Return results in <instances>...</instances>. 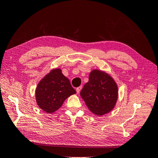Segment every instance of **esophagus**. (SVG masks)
I'll list each match as a JSON object with an SVG mask.
<instances>
[{
  "label": "esophagus",
  "mask_w": 158,
  "mask_h": 158,
  "mask_svg": "<svg viewBox=\"0 0 158 158\" xmlns=\"http://www.w3.org/2000/svg\"><path fill=\"white\" fill-rule=\"evenodd\" d=\"M81 89H82V86H81L78 87V88H76V93H77V94H79L80 93Z\"/></svg>",
  "instance_id": "1"
}]
</instances>
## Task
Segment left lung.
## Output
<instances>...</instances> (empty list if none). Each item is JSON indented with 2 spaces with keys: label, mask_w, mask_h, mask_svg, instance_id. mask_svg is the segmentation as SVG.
Wrapping results in <instances>:
<instances>
[{
  "label": "left lung",
  "mask_w": 158,
  "mask_h": 158,
  "mask_svg": "<svg viewBox=\"0 0 158 158\" xmlns=\"http://www.w3.org/2000/svg\"><path fill=\"white\" fill-rule=\"evenodd\" d=\"M80 96L93 114L101 116L115 107L118 98V86L109 73L95 69L90 72L89 82L80 91Z\"/></svg>",
  "instance_id": "obj_1"
}]
</instances>
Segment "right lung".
I'll return each mask as SVG.
<instances>
[{"mask_svg":"<svg viewBox=\"0 0 158 158\" xmlns=\"http://www.w3.org/2000/svg\"><path fill=\"white\" fill-rule=\"evenodd\" d=\"M76 93L61 69L54 68L38 82L35 90V98L42 110L52 114L62 106L67 98Z\"/></svg>","mask_w":158,"mask_h":158,"instance_id":"obj_1","label":"right lung"}]
</instances>
